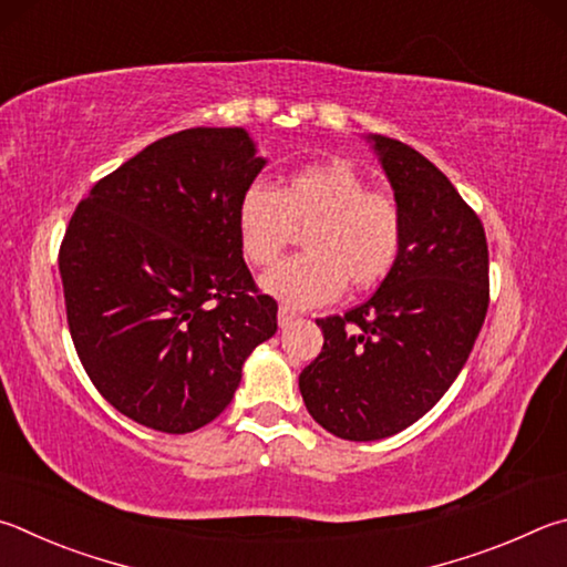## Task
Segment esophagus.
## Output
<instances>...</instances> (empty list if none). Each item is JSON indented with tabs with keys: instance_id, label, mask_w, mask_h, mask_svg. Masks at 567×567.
Returning <instances> with one entry per match:
<instances>
[{
	"instance_id": "esophagus-1",
	"label": "esophagus",
	"mask_w": 567,
	"mask_h": 567,
	"mask_svg": "<svg viewBox=\"0 0 567 567\" xmlns=\"http://www.w3.org/2000/svg\"><path fill=\"white\" fill-rule=\"evenodd\" d=\"M296 319H299V313H296L291 306H281V309H278V326H281V329H289Z\"/></svg>"
}]
</instances>
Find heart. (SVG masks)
Listing matches in <instances>:
<instances>
[{
	"label": "heart",
	"mask_w": 567,
	"mask_h": 567,
	"mask_svg": "<svg viewBox=\"0 0 567 567\" xmlns=\"http://www.w3.org/2000/svg\"><path fill=\"white\" fill-rule=\"evenodd\" d=\"M238 244L254 268H268L306 228V254L278 264L264 289L278 301L303 309L351 291L381 286L399 264L405 238L403 208L395 196L373 192L349 162L303 164L278 188L251 184L236 208Z\"/></svg>",
	"instance_id": "obj_1"
}]
</instances>
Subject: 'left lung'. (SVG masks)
Segmentation results:
<instances>
[{
    "label": "left lung",
    "instance_id": "left-lung-1",
    "mask_svg": "<svg viewBox=\"0 0 567 567\" xmlns=\"http://www.w3.org/2000/svg\"><path fill=\"white\" fill-rule=\"evenodd\" d=\"M373 144L403 208L399 264L369 301L316 319L323 349L299 375L313 421L379 441L429 413L468 361L488 313V241L478 214L413 146Z\"/></svg>",
    "mask_w": 567,
    "mask_h": 567
}]
</instances>
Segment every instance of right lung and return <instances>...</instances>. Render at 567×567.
<instances>
[{
    "label": "right lung",
    "mask_w": 567,
    "mask_h": 567,
    "mask_svg": "<svg viewBox=\"0 0 567 567\" xmlns=\"http://www.w3.org/2000/svg\"><path fill=\"white\" fill-rule=\"evenodd\" d=\"M264 168L244 128L168 134L92 186L59 246L66 323L89 381L126 419L192 433L234 399L276 333L238 244Z\"/></svg>",
    "instance_id": "right-lung-1"
}]
</instances>
